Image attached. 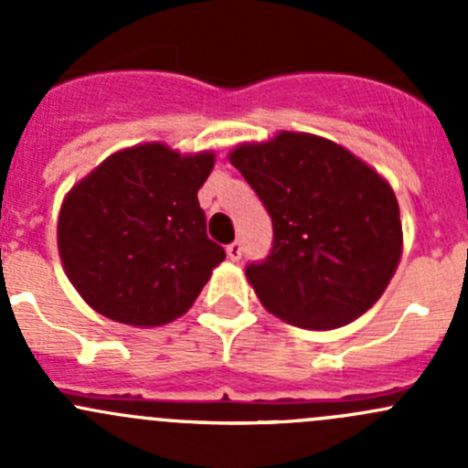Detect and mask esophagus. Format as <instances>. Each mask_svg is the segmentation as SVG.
Segmentation results:
<instances>
[{"instance_id":"esophagus-1","label":"esophagus","mask_w":468,"mask_h":468,"mask_svg":"<svg viewBox=\"0 0 468 468\" xmlns=\"http://www.w3.org/2000/svg\"><path fill=\"white\" fill-rule=\"evenodd\" d=\"M226 256H229L233 262H238L239 258H242V242H238V239L230 242L229 247H226Z\"/></svg>"}]
</instances>
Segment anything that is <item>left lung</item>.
Returning a JSON list of instances; mask_svg holds the SVG:
<instances>
[{
    "label": "left lung",
    "instance_id": "1",
    "mask_svg": "<svg viewBox=\"0 0 468 468\" xmlns=\"http://www.w3.org/2000/svg\"><path fill=\"white\" fill-rule=\"evenodd\" d=\"M273 224L267 261L247 281L282 322L330 330L365 314L403 253L394 190L346 146L313 133L281 131L229 154Z\"/></svg>",
    "mask_w": 468,
    "mask_h": 468
}]
</instances>
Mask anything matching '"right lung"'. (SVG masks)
Instances as JSON below:
<instances>
[{
    "label": "right lung",
    "mask_w": 468,
    "mask_h": 468,
    "mask_svg": "<svg viewBox=\"0 0 468 468\" xmlns=\"http://www.w3.org/2000/svg\"><path fill=\"white\" fill-rule=\"evenodd\" d=\"M215 151L165 143L115 151L65 195L56 242L65 273L94 313L155 328L183 317L226 258L207 239L197 192Z\"/></svg>",
    "instance_id": "1"
}]
</instances>
